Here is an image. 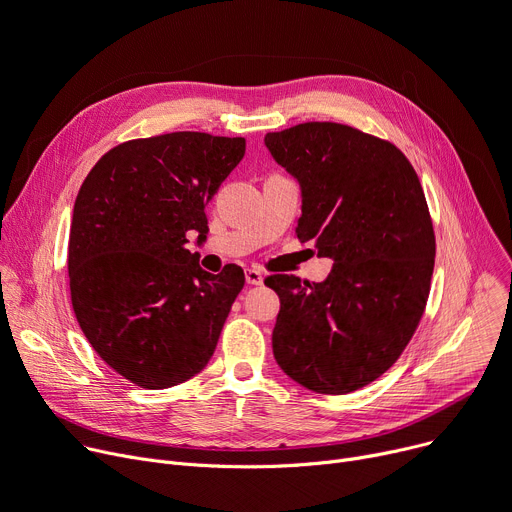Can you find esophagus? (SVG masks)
I'll use <instances>...</instances> for the list:
<instances>
[{"label":"esophagus","instance_id":"34e87169","mask_svg":"<svg viewBox=\"0 0 512 512\" xmlns=\"http://www.w3.org/2000/svg\"><path fill=\"white\" fill-rule=\"evenodd\" d=\"M249 286H261L263 284V273L259 269H247L245 273Z\"/></svg>","mask_w":512,"mask_h":512}]
</instances>
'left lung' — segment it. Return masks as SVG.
I'll return each mask as SVG.
<instances>
[{"label": "left lung", "mask_w": 512, "mask_h": 512, "mask_svg": "<svg viewBox=\"0 0 512 512\" xmlns=\"http://www.w3.org/2000/svg\"><path fill=\"white\" fill-rule=\"evenodd\" d=\"M265 145L300 181L298 239L335 261L320 284L265 280L280 296L275 361L312 392H355L398 361L425 314L435 230L423 185L396 145L347 124H296Z\"/></svg>", "instance_id": "obj_1"}]
</instances>
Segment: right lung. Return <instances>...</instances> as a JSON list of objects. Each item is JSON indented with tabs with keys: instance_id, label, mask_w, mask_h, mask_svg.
I'll return each instance as SVG.
<instances>
[{
	"instance_id": "right-lung-1",
	"label": "right lung",
	"mask_w": 512,
	"mask_h": 512,
	"mask_svg": "<svg viewBox=\"0 0 512 512\" xmlns=\"http://www.w3.org/2000/svg\"><path fill=\"white\" fill-rule=\"evenodd\" d=\"M245 157L243 136L169 132L110 149L73 206L67 267L71 304L96 353L128 382L161 390L210 361L239 265L218 275L185 247L208 232L206 204Z\"/></svg>"
}]
</instances>
